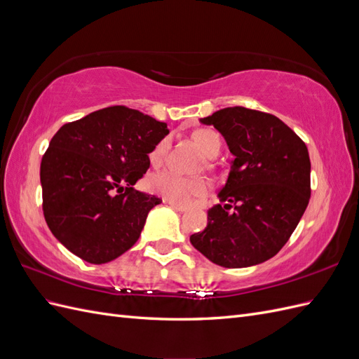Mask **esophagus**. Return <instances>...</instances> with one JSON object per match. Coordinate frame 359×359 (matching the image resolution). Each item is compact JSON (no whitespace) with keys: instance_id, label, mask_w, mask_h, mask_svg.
Here are the masks:
<instances>
[{"instance_id":"34e87169","label":"esophagus","mask_w":359,"mask_h":359,"mask_svg":"<svg viewBox=\"0 0 359 359\" xmlns=\"http://www.w3.org/2000/svg\"><path fill=\"white\" fill-rule=\"evenodd\" d=\"M168 205L169 206H172L173 210H177V211H180V212H184V211H187L189 210V206L187 205H182V203H177V202H172V201H169L168 202Z\"/></svg>"}]
</instances>
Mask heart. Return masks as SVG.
<instances>
[{
    "mask_svg": "<svg viewBox=\"0 0 359 359\" xmlns=\"http://www.w3.org/2000/svg\"><path fill=\"white\" fill-rule=\"evenodd\" d=\"M194 142L198 144L202 153L206 157H215L219 154L222 148V140L215 132L210 128H199L193 133ZM170 147L169 137L161 139L157 144V147L151 153V161L154 165H160L165 160L168 151ZM149 187L154 193L160 194L161 198H165L172 202L180 203H189L194 198L203 196L210 190V182L201 177H184L177 170L165 169L154 173L149 178Z\"/></svg>",
    "mask_w": 359,
    "mask_h": 359,
    "instance_id": "b5f03b06",
    "label": "heart"
}]
</instances>
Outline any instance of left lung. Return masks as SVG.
<instances>
[{"label":"left lung","mask_w":359,"mask_h":359,"mask_svg":"<svg viewBox=\"0 0 359 359\" xmlns=\"http://www.w3.org/2000/svg\"><path fill=\"white\" fill-rule=\"evenodd\" d=\"M202 124L214 126L233 154L220 202L190 243L211 262L245 268L276 256L289 241L310 201V157L302 139L277 116L224 107Z\"/></svg>","instance_id":"obj_1"}]
</instances>
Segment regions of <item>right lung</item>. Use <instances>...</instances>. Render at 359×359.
<instances>
[{"label": "right lung", "mask_w": 359, "mask_h": 359, "mask_svg": "<svg viewBox=\"0 0 359 359\" xmlns=\"http://www.w3.org/2000/svg\"><path fill=\"white\" fill-rule=\"evenodd\" d=\"M168 133L166 123L126 106L64 124L40 165L43 214L53 236L95 265L132 248L161 202L133 186Z\"/></svg>", "instance_id": "1"}]
</instances>
